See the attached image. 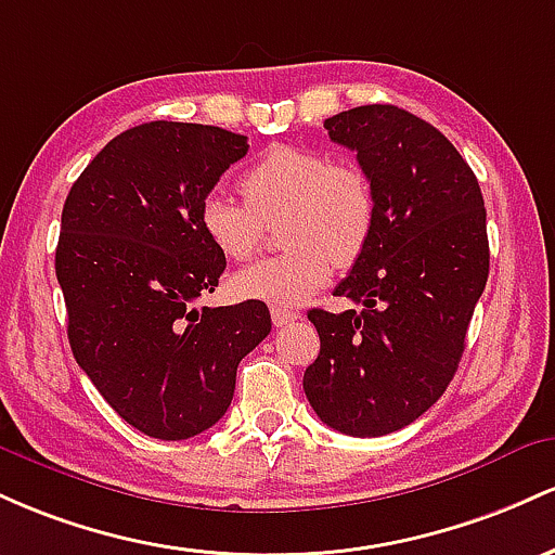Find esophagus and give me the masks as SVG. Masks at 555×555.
<instances>
[{"mask_svg":"<svg viewBox=\"0 0 555 555\" xmlns=\"http://www.w3.org/2000/svg\"><path fill=\"white\" fill-rule=\"evenodd\" d=\"M270 314H272V325L275 327H283V325H288V322H296L298 317V311H294V309H288V307H270Z\"/></svg>","mask_w":555,"mask_h":555,"instance_id":"obj_1","label":"esophagus"}]
</instances>
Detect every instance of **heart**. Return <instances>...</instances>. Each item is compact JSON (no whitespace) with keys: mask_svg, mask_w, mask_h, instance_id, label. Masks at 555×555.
Listing matches in <instances>:
<instances>
[{"mask_svg":"<svg viewBox=\"0 0 555 555\" xmlns=\"http://www.w3.org/2000/svg\"><path fill=\"white\" fill-rule=\"evenodd\" d=\"M244 202L209 191L198 207L207 241L230 261H244L261 238V222L280 220L278 257L235 272L230 288L241 298L301 304L325 288L335 264L361 257L375 228V191L351 162L307 146H272L241 176Z\"/></svg>","mask_w":555,"mask_h":555,"instance_id":"heart-1","label":"heart"}]
</instances>
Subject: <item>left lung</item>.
<instances>
[{"label": "left lung", "instance_id": "left-lung-1", "mask_svg": "<svg viewBox=\"0 0 555 555\" xmlns=\"http://www.w3.org/2000/svg\"><path fill=\"white\" fill-rule=\"evenodd\" d=\"M325 128L357 152L377 215L335 288L364 309L309 311L320 357L304 393L327 427L377 438L420 420L456 375L490 270L485 202L456 146L412 112L366 104Z\"/></svg>", "mask_w": 555, "mask_h": 555}]
</instances>
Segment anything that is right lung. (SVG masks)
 Returning <instances> with one entry per match:
<instances>
[{
	"mask_svg": "<svg viewBox=\"0 0 555 555\" xmlns=\"http://www.w3.org/2000/svg\"><path fill=\"white\" fill-rule=\"evenodd\" d=\"M246 135L143 122L115 135L62 207L54 270L80 370L128 425L185 440L222 420L235 370L270 335L264 301L202 307L225 257L198 225L202 198Z\"/></svg>",
	"mask_w": 555,
	"mask_h": 555,
	"instance_id": "obj_1",
	"label": "right lung"
}]
</instances>
